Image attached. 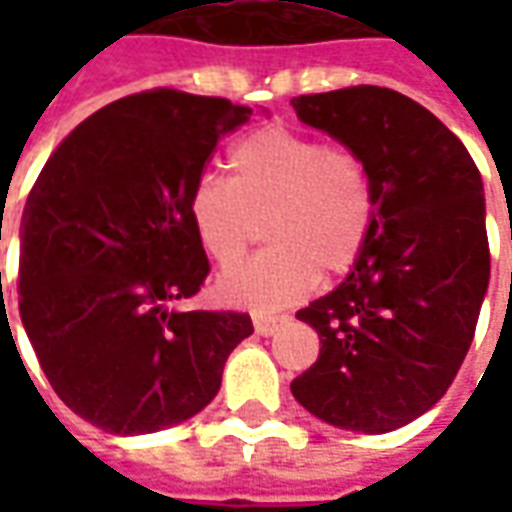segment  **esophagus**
<instances>
[{
	"instance_id": "obj_1",
	"label": "esophagus",
	"mask_w": 512,
	"mask_h": 512,
	"mask_svg": "<svg viewBox=\"0 0 512 512\" xmlns=\"http://www.w3.org/2000/svg\"><path fill=\"white\" fill-rule=\"evenodd\" d=\"M252 321H255V332L257 334H274L279 329V326H282V323L288 321V318H285V315H271V312H255V318H252Z\"/></svg>"
}]
</instances>
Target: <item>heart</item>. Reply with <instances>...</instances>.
<instances>
[{
	"label": "heart",
	"instance_id": "b5f03b06",
	"mask_svg": "<svg viewBox=\"0 0 512 512\" xmlns=\"http://www.w3.org/2000/svg\"><path fill=\"white\" fill-rule=\"evenodd\" d=\"M230 178L200 175L189 191L202 249L233 266L260 238L268 249L224 271L219 293L252 310L304 299L321 279L354 271L381 216L376 172L362 150L285 126H263L227 156Z\"/></svg>",
	"mask_w": 512,
	"mask_h": 512
}]
</instances>
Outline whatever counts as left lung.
Masks as SVG:
<instances>
[{
    "instance_id": "8db88e82",
    "label": "left lung",
    "mask_w": 512,
    "mask_h": 512,
    "mask_svg": "<svg viewBox=\"0 0 512 512\" xmlns=\"http://www.w3.org/2000/svg\"><path fill=\"white\" fill-rule=\"evenodd\" d=\"M290 104L307 126L362 150L381 191L362 260L296 312L321 337V354L290 392L337 428H403L444 397L472 345L491 277L483 180L439 117L389 87Z\"/></svg>"
}]
</instances>
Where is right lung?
I'll return each mask as SVG.
<instances>
[{"label":"right lung","mask_w":512,"mask_h":512,"mask_svg":"<svg viewBox=\"0 0 512 512\" xmlns=\"http://www.w3.org/2000/svg\"><path fill=\"white\" fill-rule=\"evenodd\" d=\"M249 117L169 87L128 95L73 128L29 191L18 312L51 389L95 428L136 436L194 417L255 332L246 312L169 310L211 271L191 186Z\"/></svg>","instance_id":"1"}]
</instances>
